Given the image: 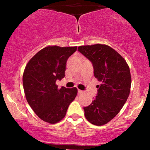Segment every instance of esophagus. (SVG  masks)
Segmentation results:
<instances>
[{"mask_svg": "<svg viewBox=\"0 0 150 150\" xmlns=\"http://www.w3.org/2000/svg\"><path fill=\"white\" fill-rule=\"evenodd\" d=\"M82 93H83V91L78 89V94H82Z\"/></svg>", "mask_w": 150, "mask_h": 150, "instance_id": "34e87169", "label": "esophagus"}]
</instances>
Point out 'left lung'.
<instances>
[{
    "instance_id": "1",
    "label": "left lung",
    "mask_w": 150,
    "mask_h": 150,
    "mask_svg": "<svg viewBox=\"0 0 150 150\" xmlns=\"http://www.w3.org/2000/svg\"><path fill=\"white\" fill-rule=\"evenodd\" d=\"M78 51L93 63L101 84L92 103L84 107L87 120L96 126L107 124L118 115L130 95L132 79L126 60L105 44L81 45Z\"/></svg>"
}]
</instances>
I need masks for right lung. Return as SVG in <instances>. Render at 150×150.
I'll return each instance as SVG.
<instances>
[{
  "label": "right lung",
  "instance_id": "1",
  "mask_svg": "<svg viewBox=\"0 0 150 150\" xmlns=\"http://www.w3.org/2000/svg\"><path fill=\"white\" fill-rule=\"evenodd\" d=\"M77 46L48 45L40 50L28 62L22 81L27 102L38 117L50 124L59 122L65 117L77 88H58L57 79L65 77L67 59Z\"/></svg>",
  "mask_w": 150,
  "mask_h": 150
}]
</instances>
